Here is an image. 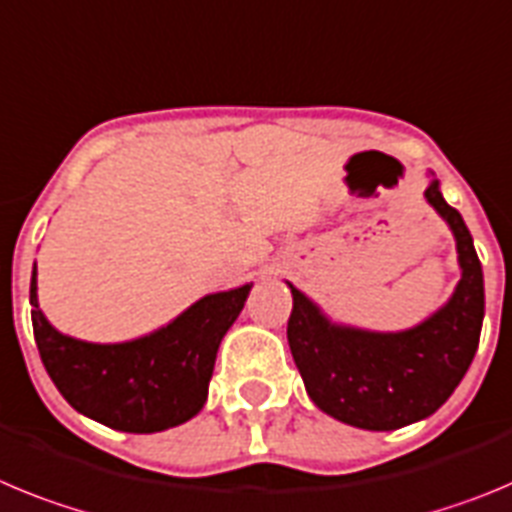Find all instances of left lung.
<instances>
[{
  "mask_svg": "<svg viewBox=\"0 0 512 512\" xmlns=\"http://www.w3.org/2000/svg\"><path fill=\"white\" fill-rule=\"evenodd\" d=\"M426 201L457 239L462 280L449 301L413 329L367 331L329 321L306 293L290 285L288 344L306 393L326 416L367 431H395L436 413L472 365L485 319V280L462 214L441 196Z\"/></svg>",
  "mask_w": 512,
  "mask_h": 512,
  "instance_id": "8db88e82",
  "label": "left lung"
}]
</instances>
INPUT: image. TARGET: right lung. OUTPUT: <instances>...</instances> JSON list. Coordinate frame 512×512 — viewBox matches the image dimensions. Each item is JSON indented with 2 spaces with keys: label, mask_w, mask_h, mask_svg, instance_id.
Masks as SVG:
<instances>
[{
  "label": "right lung",
  "mask_w": 512,
  "mask_h": 512,
  "mask_svg": "<svg viewBox=\"0 0 512 512\" xmlns=\"http://www.w3.org/2000/svg\"><path fill=\"white\" fill-rule=\"evenodd\" d=\"M250 288L204 296L168 326L132 342L94 344L61 334L45 319L32 267V331L50 380L78 413L127 434H155L204 408L219 344Z\"/></svg>",
  "instance_id": "obj_1"
}]
</instances>
